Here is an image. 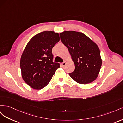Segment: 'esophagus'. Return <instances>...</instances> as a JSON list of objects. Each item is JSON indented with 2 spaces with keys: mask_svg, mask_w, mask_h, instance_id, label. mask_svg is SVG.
Listing matches in <instances>:
<instances>
[{
  "mask_svg": "<svg viewBox=\"0 0 123 123\" xmlns=\"http://www.w3.org/2000/svg\"><path fill=\"white\" fill-rule=\"evenodd\" d=\"M66 63H67V62H66V61H65L64 62H63L62 63V65L63 67H64V66H66Z\"/></svg>",
  "mask_w": 123,
  "mask_h": 123,
  "instance_id": "obj_1",
  "label": "esophagus"
}]
</instances>
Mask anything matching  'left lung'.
Returning <instances> with one entry per match:
<instances>
[{"instance_id":"obj_1","label":"left lung","mask_w":123,"mask_h":123,"mask_svg":"<svg viewBox=\"0 0 123 123\" xmlns=\"http://www.w3.org/2000/svg\"><path fill=\"white\" fill-rule=\"evenodd\" d=\"M59 35L75 65L74 71L69 73L70 76L80 84H87L95 80L102 64L97 44L81 32L66 31Z\"/></svg>"}]
</instances>
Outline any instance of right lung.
<instances>
[{"label":"right lung","mask_w":123,"mask_h":123,"mask_svg":"<svg viewBox=\"0 0 123 123\" xmlns=\"http://www.w3.org/2000/svg\"><path fill=\"white\" fill-rule=\"evenodd\" d=\"M60 38L58 33L44 31L30 40L21 55L20 66L24 80L40 90L49 84L59 64L53 62L52 49Z\"/></svg>","instance_id":"right-lung-1"}]
</instances>
